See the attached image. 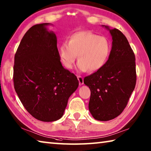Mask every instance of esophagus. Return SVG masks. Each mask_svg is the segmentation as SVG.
Instances as JSON below:
<instances>
[{
	"label": "esophagus",
	"instance_id": "34e87169",
	"mask_svg": "<svg viewBox=\"0 0 151 151\" xmlns=\"http://www.w3.org/2000/svg\"><path fill=\"white\" fill-rule=\"evenodd\" d=\"M77 78H78V82H79V84L83 85L84 84V78H83V76H78Z\"/></svg>",
	"mask_w": 151,
	"mask_h": 151
}]
</instances>
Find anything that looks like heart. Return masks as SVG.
Segmentation results:
<instances>
[{"label": "heart", "instance_id": "heart-1", "mask_svg": "<svg viewBox=\"0 0 151 151\" xmlns=\"http://www.w3.org/2000/svg\"><path fill=\"white\" fill-rule=\"evenodd\" d=\"M58 51L65 68L69 69L73 67L78 54V69L93 72L106 64L110 55L111 44L106 37L81 31L71 35L68 42H63L59 45Z\"/></svg>", "mask_w": 151, "mask_h": 151}]
</instances>
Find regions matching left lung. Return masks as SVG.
<instances>
[{
	"label": "left lung",
	"mask_w": 151,
	"mask_h": 151,
	"mask_svg": "<svg viewBox=\"0 0 151 151\" xmlns=\"http://www.w3.org/2000/svg\"><path fill=\"white\" fill-rule=\"evenodd\" d=\"M108 29L112 47L104 66L84 78L91 92L88 108L95 119L109 121L119 116L136 84L135 57L127 38L116 28Z\"/></svg>",
	"instance_id": "left-lung-1"
}]
</instances>
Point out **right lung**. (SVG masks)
Masks as SVG:
<instances>
[{"label": "right lung", "instance_id": "obj_1", "mask_svg": "<svg viewBox=\"0 0 151 151\" xmlns=\"http://www.w3.org/2000/svg\"><path fill=\"white\" fill-rule=\"evenodd\" d=\"M49 23L36 24L24 35L14 56V86L19 99L40 121L61 118L78 81L62 66L57 37Z\"/></svg>", "mask_w": 151, "mask_h": 151}]
</instances>
